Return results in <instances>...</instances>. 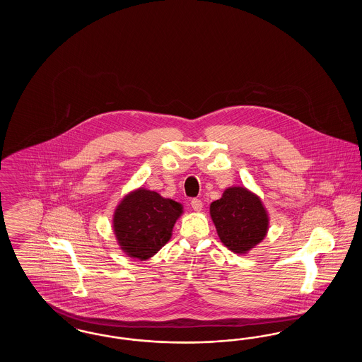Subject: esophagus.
Wrapping results in <instances>:
<instances>
[{
	"label": "esophagus",
	"mask_w": 362,
	"mask_h": 362,
	"mask_svg": "<svg viewBox=\"0 0 362 362\" xmlns=\"http://www.w3.org/2000/svg\"><path fill=\"white\" fill-rule=\"evenodd\" d=\"M204 206V204H202V201L201 199H198V198H192L191 199V207L195 210V211H199Z\"/></svg>",
	"instance_id": "1"
}]
</instances>
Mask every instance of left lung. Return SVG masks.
I'll list each match as a JSON object with an SVG mask.
<instances>
[{"label":"left lung","mask_w":362,"mask_h":362,"mask_svg":"<svg viewBox=\"0 0 362 362\" xmlns=\"http://www.w3.org/2000/svg\"><path fill=\"white\" fill-rule=\"evenodd\" d=\"M210 216L225 245L244 254L263 240L269 218L255 194L244 187H229L223 197L210 205Z\"/></svg>","instance_id":"8db88e82"}]
</instances>
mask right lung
<instances>
[{
	"label": "right lung",
	"mask_w": 362,
	"mask_h": 362,
	"mask_svg": "<svg viewBox=\"0 0 362 362\" xmlns=\"http://www.w3.org/2000/svg\"><path fill=\"white\" fill-rule=\"evenodd\" d=\"M182 205L149 189L123 198L114 214V232L122 250L132 258H152L170 240Z\"/></svg>",
	"instance_id": "obj_1"
}]
</instances>
